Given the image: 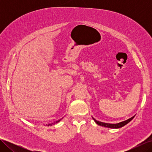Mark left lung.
<instances>
[{
  "label": "left lung",
  "instance_id": "left-lung-1",
  "mask_svg": "<svg viewBox=\"0 0 152 152\" xmlns=\"http://www.w3.org/2000/svg\"><path fill=\"white\" fill-rule=\"evenodd\" d=\"M134 117V116L132 117L131 118L127 119V120L125 121H123V122H119V123H117V124H109V123H104V122H99V121H96L95 118H93V120L94 121V122L98 124L99 126H103V127H108V128H112V129H118V128H121L123 126H124L125 125H126L127 124H128L129 122L130 121H131L133 118Z\"/></svg>",
  "mask_w": 152,
  "mask_h": 152
}]
</instances>
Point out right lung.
I'll list each match as a JSON object with an SVG mask.
<instances>
[{"label":"right lung","mask_w":152,"mask_h":152,"mask_svg":"<svg viewBox=\"0 0 152 152\" xmlns=\"http://www.w3.org/2000/svg\"><path fill=\"white\" fill-rule=\"evenodd\" d=\"M61 120V118L60 119V120H59V121H56V122H54V123H51V124H48H48H46V125H47V126H52L53 124H55V123H57V122H59V121H60Z\"/></svg>","instance_id":"obj_1"}]
</instances>
